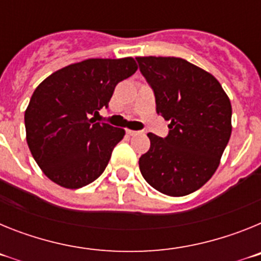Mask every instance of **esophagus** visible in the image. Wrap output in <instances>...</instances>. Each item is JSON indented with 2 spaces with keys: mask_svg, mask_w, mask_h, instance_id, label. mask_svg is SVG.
<instances>
[{
  "mask_svg": "<svg viewBox=\"0 0 261 261\" xmlns=\"http://www.w3.org/2000/svg\"><path fill=\"white\" fill-rule=\"evenodd\" d=\"M138 130H132V129H128V130H126V135L128 136H136V135H138Z\"/></svg>",
  "mask_w": 261,
  "mask_h": 261,
  "instance_id": "1",
  "label": "esophagus"
}]
</instances>
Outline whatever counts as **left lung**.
Returning a JSON list of instances; mask_svg holds the SVG:
<instances>
[{"mask_svg":"<svg viewBox=\"0 0 261 261\" xmlns=\"http://www.w3.org/2000/svg\"><path fill=\"white\" fill-rule=\"evenodd\" d=\"M155 95L168 135L147 133L150 149L138 165L145 180L168 196L201 188L220 166L231 136V103L211 73L179 57H136Z\"/></svg>","mask_w":261,"mask_h":261,"instance_id":"left-lung-1","label":"left lung"}]
</instances>
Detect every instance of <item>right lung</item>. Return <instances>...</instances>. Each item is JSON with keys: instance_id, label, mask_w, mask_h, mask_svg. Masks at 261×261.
<instances>
[{"instance_id": "right-lung-1", "label": "right lung", "mask_w": 261, "mask_h": 261, "mask_svg": "<svg viewBox=\"0 0 261 261\" xmlns=\"http://www.w3.org/2000/svg\"><path fill=\"white\" fill-rule=\"evenodd\" d=\"M132 57L89 59L55 71L35 89L24 112L26 140L45 176L77 190L98 179L125 130L95 117L119 82L137 70Z\"/></svg>"}]
</instances>
